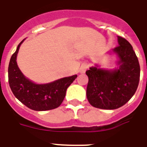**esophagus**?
<instances>
[{"mask_svg": "<svg viewBox=\"0 0 147 147\" xmlns=\"http://www.w3.org/2000/svg\"><path fill=\"white\" fill-rule=\"evenodd\" d=\"M87 68H88V65H87V64H85V63H84V64L82 65V66H81L80 68V73H82V74H83V73H85V71H87Z\"/></svg>", "mask_w": 147, "mask_h": 147, "instance_id": "34e87169", "label": "esophagus"}]
</instances>
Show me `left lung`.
I'll return each instance as SVG.
<instances>
[{
    "instance_id": "left-lung-1",
    "label": "left lung",
    "mask_w": 147,
    "mask_h": 147,
    "mask_svg": "<svg viewBox=\"0 0 147 147\" xmlns=\"http://www.w3.org/2000/svg\"><path fill=\"white\" fill-rule=\"evenodd\" d=\"M119 45L113 51L117 54L119 68L114 71L92 67L86 71L89 78L87 98L92 106L101 109H116L130 100L138 88L140 65L131 44L118 36Z\"/></svg>"
}]
</instances>
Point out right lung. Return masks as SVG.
Segmentation results:
<instances>
[{
    "instance_id": "add662e5",
    "label": "right lung",
    "mask_w": 147,
    "mask_h": 147,
    "mask_svg": "<svg viewBox=\"0 0 147 147\" xmlns=\"http://www.w3.org/2000/svg\"><path fill=\"white\" fill-rule=\"evenodd\" d=\"M24 41V40H23ZM22 41L12 55L8 69L9 83L14 96L21 103L35 111H47L59 107L65 96L66 90L77 75L45 84H36L25 77L17 64V55Z\"/></svg>"
}]
</instances>
